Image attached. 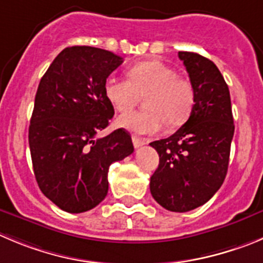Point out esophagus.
<instances>
[{"mask_svg": "<svg viewBox=\"0 0 263 263\" xmlns=\"http://www.w3.org/2000/svg\"><path fill=\"white\" fill-rule=\"evenodd\" d=\"M132 143H134V146L135 148H140V146L145 145V144H148V140L145 139H141V137H137V136H132Z\"/></svg>", "mask_w": 263, "mask_h": 263, "instance_id": "esophagus-1", "label": "esophagus"}]
</instances>
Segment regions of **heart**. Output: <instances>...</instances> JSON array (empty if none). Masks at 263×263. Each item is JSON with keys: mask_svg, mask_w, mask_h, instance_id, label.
Masks as SVG:
<instances>
[{"mask_svg": "<svg viewBox=\"0 0 263 263\" xmlns=\"http://www.w3.org/2000/svg\"><path fill=\"white\" fill-rule=\"evenodd\" d=\"M128 80L109 78L105 95L120 112L128 111L145 96L146 110L127 112L117 120L119 127L140 135H153L166 123L171 127L183 123L195 105V88L175 68L161 61H145L131 66Z\"/></svg>", "mask_w": 263, "mask_h": 263, "instance_id": "b5f03b06", "label": "heart"}]
</instances>
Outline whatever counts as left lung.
<instances>
[{"label": "left lung", "mask_w": 263, "mask_h": 263, "mask_svg": "<svg viewBox=\"0 0 263 263\" xmlns=\"http://www.w3.org/2000/svg\"><path fill=\"white\" fill-rule=\"evenodd\" d=\"M178 55L195 88V105L175 134L151 143L159 156L151 193L162 208L185 213L208 202L224 181L235 126L230 90L217 66L197 53Z\"/></svg>", "instance_id": "1"}]
</instances>
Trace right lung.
I'll use <instances>...</instances> for the list:
<instances>
[{
    "label": "right lung",
    "instance_id": "obj_1",
    "mask_svg": "<svg viewBox=\"0 0 263 263\" xmlns=\"http://www.w3.org/2000/svg\"><path fill=\"white\" fill-rule=\"evenodd\" d=\"M122 62L105 49L70 46L39 84L28 129L33 173L41 192L67 213L88 212L101 202L110 165L134 152L123 128L97 137L114 115L105 83Z\"/></svg>",
    "mask_w": 263,
    "mask_h": 263
}]
</instances>
